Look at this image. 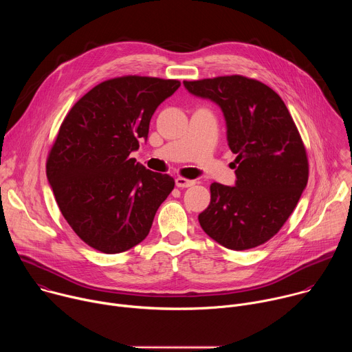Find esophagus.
I'll return each instance as SVG.
<instances>
[{"instance_id": "1", "label": "esophagus", "mask_w": 352, "mask_h": 352, "mask_svg": "<svg viewBox=\"0 0 352 352\" xmlns=\"http://www.w3.org/2000/svg\"><path fill=\"white\" fill-rule=\"evenodd\" d=\"M175 185H177L178 188H189V186H193V185H195V181H193V179H186V178L178 177V178H175Z\"/></svg>"}]
</instances>
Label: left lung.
I'll return each instance as SVG.
<instances>
[{
    "instance_id": "1",
    "label": "left lung",
    "mask_w": 352,
    "mask_h": 352,
    "mask_svg": "<svg viewBox=\"0 0 352 352\" xmlns=\"http://www.w3.org/2000/svg\"><path fill=\"white\" fill-rule=\"evenodd\" d=\"M184 86L221 109L236 155L231 164L235 186L210 185L200 227L232 250L259 246L278 232L308 182L307 152L292 117L273 89L241 75L185 80Z\"/></svg>"
}]
</instances>
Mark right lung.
<instances>
[{
  "mask_svg": "<svg viewBox=\"0 0 352 352\" xmlns=\"http://www.w3.org/2000/svg\"><path fill=\"white\" fill-rule=\"evenodd\" d=\"M179 86L147 76L110 79L87 91L61 124L47 179L71 228L100 252L121 254L142 242L174 189L170 175L147 170L131 153Z\"/></svg>",
  "mask_w": 352,
  "mask_h": 352,
  "instance_id": "obj_1",
  "label": "right lung"
}]
</instances>
